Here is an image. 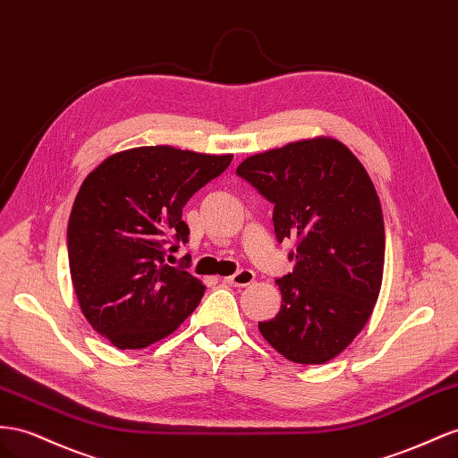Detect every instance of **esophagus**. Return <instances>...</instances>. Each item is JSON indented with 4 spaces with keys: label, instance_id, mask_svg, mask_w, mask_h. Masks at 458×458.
<instances>
[{
    "label": "esophagus",
    "instance_id": "esophagus-1",
    "mask_svg": "<svg viewBox=\"0 0 458 458\" xmlns=\"http://www.w3.org/2000/svg\"><path fill=\"white\" fill-rule=\"evenodd\" d=\"M254 279H256V276L252 269H241L234 276L225 277V283H229V285H233V287H246V285H250Z\"/></svg>",
    "mask_w": 458,
    "mask_h": 458
}]
</instances>
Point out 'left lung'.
<instances>
[{"label": "left lung", "instance_id": "8db88e82", "mask_svg": "<svg viewBox=\"0 0 458 458\" xmlns=\"http://www.w3.org/2000/svg\"><path fill=\"white\" fill-rule=\"evenodd\" d=\"M237 173L274 204L276 237L296 241L281 308L258 321L262 337L296 364H326L374 312L386 229L374 182L341 140L314 137L249 156Z\"/></svg>", "mask_w": 458, "mask_h": 458}]
</instances>
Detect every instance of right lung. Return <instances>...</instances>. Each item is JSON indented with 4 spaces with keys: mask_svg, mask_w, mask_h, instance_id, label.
Listing matches in <instances>:
<instances>
[{
    "mask_svg": "<svg viewBox=\"0 0 458 458\" xmlns=\"http://www.w3.org/2000/svg\"><path fill=\"white\" fill-rule=\"evenodd\" d=\"M233 154L139 146L107 156L72 202L67 250L86 321L117 349H144L171 335L206 285L165 264L187 242L182 206L227 169Z\"/></svg>",
    "mask_w": 458,
    "mask_h": 458,
    "instance_id": "1",
    "label": "right lung"
}]
</instances>
